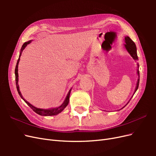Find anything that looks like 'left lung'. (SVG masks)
Wrapping results in <instances>:
<instances>
[{
  "label": "left lung",
  "instance_id": "obj_1",
  "mask_svg": "<svg viewBox=\"0 0 156 156\" xmlns=\"http://www.w3.org/2000/svg\"><path fill=\"white\" fill-rule=\"evenodd\" d=\"M125 42H126V44H124V46H125V48L127 51V52H128V53H129V55L132 56V58H133L135 60H136V61L138 60L139 59H138V56H137V53H136V48L135 44L134 43V42L133 41V40H132L129 36H126L125 37ZM139 65L137 63V75H138V76H139V79L137 80V83H136V88H135V90L134 94L136 91V90L138 89L139 84V77L140 76H139ZM133 95H134V94H133ZM132 97H133V96H132ZM130 100H131V99H130ZM129 101H128V103L129 102ZM127 103L125 106H126L127 105Z\"/></svg>",
  "mask_w": 156,
  "mask_h": 156
}]
</instances>
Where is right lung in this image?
<instances>
[{
    "label": "right lung",
    "instance_id": "add662e5",
    "mask_svg": "<svg viewBox=\"0 0 156 156\" xmlns=\"http://www.w3.org/2000/svg\"><path fill=\"white\" fill-rule=\"evenodd\" d=\"M32 40H30L27 42H25V43L23 44V45H22V48L21 49V51H20V56H19V58L17 60V64H16V69H15V75H16V87H17V92L20 94V97L23 99V100L25 101V103L29 105L32 109L37 114H38L41 116H54V115H56L59 114L60 112H62L64 108L66 107V106L68 105L69 103V95H70V92L71 90H72V88L69 90V92L68 93V95L64 101L63 102V103L62 105H61L60 107H56V108H48V109H43V108H37L34 106H33L32 105H31L30 103L28 102L27 100H25L24 98H23V96L21 95V93L20 90V87H19V84H18V64L20 62V57H21V55L23 51L24 50V49L26 48L27 45L28 44H29L30 43H31Z\"/></svg>",
    "mask_w": 156,
    "mask_h": 156
}]
</instances>
